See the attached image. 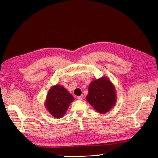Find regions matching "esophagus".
Masks as SVG:
<instances>
[{"label": "esophagus", "mask_w": 158, "mask_h": 158, "mask_svg": "<svg viewBox=\"0 0 158 158\" xmlns=\"http://www.w3.org/2000/svg\"><path fill=\"white\" fill-rule=\"evenodd\" d=\"M77 98H78V100H81L82 99H83V95H81V96H78Z\"/></svg>", "instance_id": "1"}]
</instances>
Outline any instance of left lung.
I'll return each mask as SVG.
<instances>
[{"label": "left lung", "instance_id": "obj_1", "mask_svg": "<svg viewBox=\"0 0 158 158\" xmlns=\"http://www.w3.org/2000/svg\"><path fill=\"white\" fill-rule=\"evenodd\" d=\"M86 100L99 113L105 114L116 103L114 85L106 77L94 80L88 87Z\"/></svg>", "mask_w": 158, "mask_h": 158}]
</instances>
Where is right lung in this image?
Instances as JSON below:
<instances>
[{
    "label": "right lung",
    "instance_id": "right-lung-1",
    "mask_svg": "<svg viewBox=\"0 0 158 158\" xmlns=\"http://www.w3.org/2000/svg\"><path fill=\"white\" fill-rule=\"evenodd\" d=\"M73 101L72 94L65 87L57 84L49 89L45 102V107L52 116L59 119L65 115Z\"/></svg>",
    "mask_w": 158,
    "mask_h": 158
}]
</instances>
